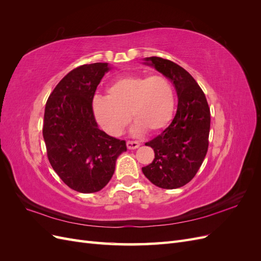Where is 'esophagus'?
<instances>
[{
  "mask_svg": "<svg viewBox=\"0 0 261 261\" xmlns=\"http://www.w3.org/2000/svg\"><path fill=\"white\" fill-rule=\"evenodd\" d=\"M126 146H127V148L129 150H134V149H136L140 146V143H138V141H130L129 140V141H127V143H126Z\"/></svg>",
  "mask_w": 261,
  "mask_h": 261,
  "instance_id": "esophagus-1",
  "label": "esophagus"
}]
</instances>
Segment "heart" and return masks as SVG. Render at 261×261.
<instances>
[{"label":"heart","mask_w":261,"mask_h":261,"mask_svg":"<svg viewBox=\"0 0 261 261\" xmlns=\"http://www.w3.org/2000/svg\"><path fill=\"white\" fill-rule=\"evenodd\" d=\"M175 101L174 87L168 77L130 75L110 86L108 97H94L92 111L110 135H121L130 116L136 122L133 133L139 135L145 129L154 133L167 127L174 114Z\"/></svg>","instance_id":"b5f03b06"}]
</instances>
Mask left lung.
I'll return each mask as SVG.
<instances>
[{
    "instance_id": "obj_1",
    "label": "left lung",
    "mask_w": 261,
    "mask_h": 261,
    "mask_svg": "<svg viewBox=\"0 0 261 261\" xmlns=\"http://www.w3.org/2000/svg\"><path fill=\"white\" fill-rule=\"evenodd\" d=\"M144 61L173 83L178 103L171 124L146 143L153 149L154 159L143 173L158 187L178 188L193 179L207 154L210 109L199 85L183 67L158 57Z\"/></svg>"
}]
</instances>
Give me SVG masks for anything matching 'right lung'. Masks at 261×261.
Returning a JSON list of instances; mask_svg holds the SVG:
<instances>
[{"mask_svg": "<svg viewBox=\"0 0 261 261\" xmlns=\"http://www.w3.org/2000/svg\"><path fill=\"white\" fill-rule=\"evenodd\" d=\"M108 63L77 67L57 85L46 101L43 139L48 159L60 178L76 192L101 191L113 176L115 162L126 151L125 140L98 127L92 100Z\"/></svg>", "mask_w": 261, "mask_h": 261, "instance_id": "1", "label": "right lung"}]
</instances>
